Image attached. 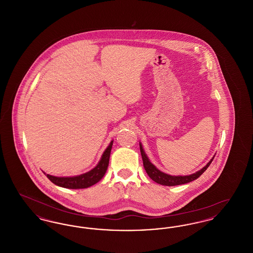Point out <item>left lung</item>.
<instances>
[{
	"mask_svg": "<svg viewBox=\"0 0 253 253\" xmlns=\"http://www.w3.org/2000/svg\"><path fill=\"white\" fill-rule=\"evenodd\" d=\"M139 147H140V153H141V157H142V160H143V166H144L145 170L147 172V174L150 176V178H152V180L157 182L160 185L163 186H177V185H182V184H186L189 182L197 179L205 170L208 169V167L211 165V163L212 162L214 157H212L209 163L201 169L198 171L194 172L193 174L190 175H169L167 174L161 170H159L149 160V158L147 157V155L145 154L144 150L142 144L139 143Z\"/></svg>",
	"mask_w": 253,
	"mask_h": 253,
	"instance_id": "obj_1",
	"label": "left lung"
}]
</instances>
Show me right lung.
Wrapping results in <instances>:
<instances>
[{
  "instance_id": "right-lung-1",
  "label": "right lung",
  "mask_w": 253,
  "mask_h": 253,
  "mask_svg": "<svg viewBox=\"0 0 253 253\" xmlns=\"http://www.w3.org/2000/svg\"><path fill=\"white\" fill-rule=\"evenodd\" d=\"M113 140L110 142L108 147L102 154L99 162L97 163L96 167L92 169L91 170L80 174L76 176H69V177H59V176H53L50 174H46L47 178L54 183L57 186H60L66 189H86L93 185H95L98 181L100 180L108 168L109 159L111 155V150L113 146Z\"/></svg>"
}]
</instances>
